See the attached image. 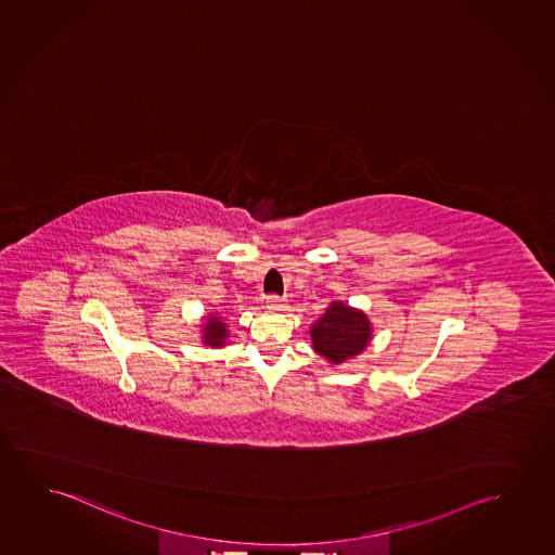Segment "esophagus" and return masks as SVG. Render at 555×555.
<instances>
[{
    "instance_id": "obj_1",
    "label": "esophagus",
    "mask_w": 555,
    "mask_h": 555,
    "mask_svg": "<svg viewBox=\"0 0 555 555\" xmlns=\"http://www.w3.org/2000/svg\"><path fill=\"white\" fill-rule=\"evenodd\" d=\"M286 307V298H279V296H269L267 298V309L271 311H282Z\"/></svg>"
}]
</instances>
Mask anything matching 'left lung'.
Returning a JSON list of instances; mask_svg holds the SVG:
<instances>
[{
    "label": "left lung",
    "instance_id": "8db88e82",
    "mask_svg": "<svg viewBox=\"0 0 555 555\" xmlns=\"http://www.w3.org/2000/svg\"><path fill=\"white\" fill-rule=\"evenodd\" d=\"M309 334L314 353L321 354L332 366H339L369 347L372 322L361 309L336 299L330 301L321 319L311 324Z\"/></svg>",
    "mask_w": 555,
    "mask_h": 555
}]
</instances>
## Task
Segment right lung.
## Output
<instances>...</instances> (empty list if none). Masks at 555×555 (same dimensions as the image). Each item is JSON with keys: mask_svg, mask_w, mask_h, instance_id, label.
Listing matches in <instances>:
<instances>
[{"mask_svg": "<svg viewBox=\"0 0 555 555\" xmlns=\"http://www.w3.org/2000/svg\"><path fill=\"white\" fill-rule=\"evenodd\" d=\"M201 341L204 347L211 349H221L229 344V322L225 317H221L219 311L202 317Z\"/></svg>", "mask_w": 555, "mask_h": 555, "instance_id": "add662e5", "label": "right lung"}]
</instances>
